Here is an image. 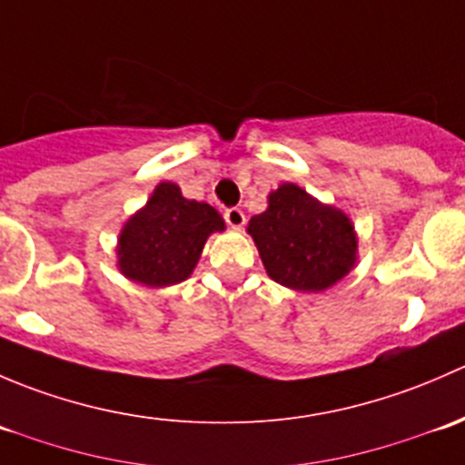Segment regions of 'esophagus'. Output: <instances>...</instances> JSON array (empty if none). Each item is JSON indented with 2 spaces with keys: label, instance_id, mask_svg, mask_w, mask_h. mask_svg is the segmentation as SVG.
Listing matches in <instances>:
<instances>
[{
  "label": "esophagus",
  "instance_id": "34e87169",
  "mask_svg": "<svg viewBox=\"0 0 465 465\" xmlns=\"http://www.w3.org/2000/svg\"><path fill=\"white\" fill-rule=\"evenodd\" d=\"M224 220H227V224L232 229H242V224H245V213L233 206V209L224 211Z\"/></svg>",
  "mask_w": 465,
  "mask_h": 465
}]
</instances>
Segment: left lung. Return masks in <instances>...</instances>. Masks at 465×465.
Wrapping results in <instances>:
<instances>
[{"mask_svg":"<svg viewBox=\"0 0 465 465\" xmlns=\"http://www.w3.org/2000/svg\"><path fill=\"white\" fill-rule=\"evenodd\" d=\"M247 233L267 276L297 292H323L358 262V233L349 215L292 182L270 191L267 209L252 215Z\"/></svg>","mask_w":465,"mask_h":465,"instance_id":"8db88e82","label":"left lung"}]
</instances>
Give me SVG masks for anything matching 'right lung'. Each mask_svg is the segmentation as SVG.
Here are the masks:
<instances>
[{
  "label": "right lung",
  "mask_w": 465,
  "mask_h": 465,
  "mask_svg": "<svg viewBox=\"0 0 465 465\" xmlns=\"http://www.w3.org/2000/svg\"><path fill=\"white\" fill-rule=\"evenodd\" d=\"M224 220L206 203L182 195L175 182H159L148 203L124 223L116 238V267L145 288H168L193 274L211 233Z\"/></svg>",
  "instance_id": "obj_1"
}]
</instances>
